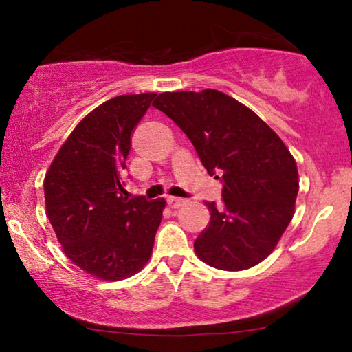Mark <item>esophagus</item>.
<instances>
[{"mask_svg": "<svg viewBox=\"0 0 352 352\" xmlns=\"http://www.w3.org/2000/svg\"><path fill=\"white\" fill-rule=\"evenodd\" d=\"M166 201L171 208H179V206L184 204V199H181V197H168Z\"/></svg>", "mask_w": 352, "mask_h": 352, "instance_id": "obj_1", "label": "esophagus"}]
</instances>
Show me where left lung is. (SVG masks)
<instances>
[{
  "label": "left lung",
  "instance_id": "8db88e82",
  "mask_svg": "<svg viewBox=\"0 0 352 352\" xmlns=\"http://www.w3.org/2000/svg\"><path fill=\"white\" fill-rule=\"evenodd\" d=\"M153 107L186 133L210 176L223 182V206L205 201L211 218L194 243L197 256L223 271L261 263L295 213L300 182L290 151L253 110L221 91L162 93Z\"/></svg>",
  "mask_w": 352,
  "mask_h": 352
}]
</instances>
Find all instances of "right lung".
I'll use <instances>...</instances> for the list:
<instances>
[{
    "instance_id": "right-lung-1",
    "label": "right lung",
    "mask_w": 352,
    "mask_h": 352,
    "mask_svg": "<svg viewBox=\"0 0 352 352\" xmlns=\"http://www.w3.org/2000/svg\"><path fill=\"white\" fill-rule=\"evenodd\" d=\"M155 93L100 104L76 124L45 177L46 214L72 263L104 280H122L151 258L165 200L128 199L123 170L131 133Z\"/></svg>"
}]
</instances>
